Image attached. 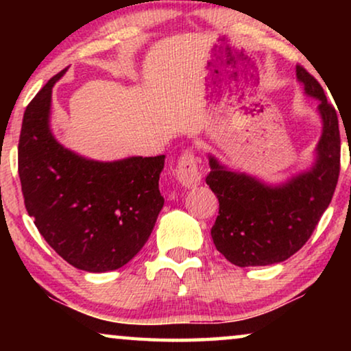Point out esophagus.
I'll list each match as a JSON object with an SVG mask.
<instances>
[{"label":"esophagus","instance_id":"1","mask_svg":"<svg viewBox=\"0 0 351 351\" xmlns=\"http://www.w3.org/2000/svg\"><path fill=\"white\" fill-rule=\"evenodd\" d=\"M176 177L185 189H193V186L199 185L203 176H201L198 160H196L193 150H185L182 153L179 161H177Z\"/></svg>","mask_w":351,"mask_h":351}]
</instances>
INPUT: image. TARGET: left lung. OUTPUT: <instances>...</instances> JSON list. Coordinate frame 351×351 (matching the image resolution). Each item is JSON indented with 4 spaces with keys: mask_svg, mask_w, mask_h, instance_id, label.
<instances>
[{
    "mask_svg": "<svg viewBox=\"0 0 351 351\" xmlns=\"http://www.w3.org/2000/svg\"><path fill=\"white\" fill-rule=\"evenodd\" d=\"M297 80L305 94L319 100L323 134L310 171L281 185H267L230 171L209 156L206 184L219 199V215L210 228L217 251L237 267L271 265L299 251L313 233L332 199L340 172V132L335 108L323 88L302 65Z\"/></svg>",
    "mask_w": 351,
    "mask_h": 351,
    "instance_id": "8db88e82",
    "label": "left lung"
}]
</instances>
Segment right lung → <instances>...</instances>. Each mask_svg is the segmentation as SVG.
<instances>
[{"label":"right lung","mask_w":351,"mask_h":351,"mask_svg":"<svg viewBox=\"0 0 351 351\" xmlns=\"http://www.w3.org/2000/svg\"><path fill=\"white\" fill-rule=\"evenodd\" d=\"M47 81L23 113L19 177L27 213L46 243L80 270L104 273L126 265L143 247L165 198V155L102 162L64 148L49 128Z\"/></svg>","instance_id":"obj_1"}]
</instances>
